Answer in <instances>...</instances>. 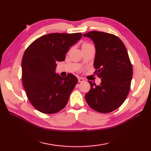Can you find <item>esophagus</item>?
<instances>
[{"label":"esophagus","instance_id":"34e87169","mask_svg":"<svg viewBox=\"0 0 151 151\" xmlns=\"http://www.w3.org/2000/svg\"><path fill=\"white\" fill-rule=\"evenodd\" d=\"M84 82V80L82 78H78V82Z\"/></svg>","mask_w":151,"mask_h":151}]
</instances>
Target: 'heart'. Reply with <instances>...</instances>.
Instances as JSON below:
<instances>
[{
	"label": "heart",
	"mask_w": 151,
	"mask_h": 151,
	"mask_svg": "<svg viewBox=\"0 0 151 151\" xmlns=\"http://www.w3.org/2000/svg\"><path fill=\"white\" fill-rule=\"evenodd\" d=\"M84 45V46H85V45H86H86H89V44H88V43H84V45Z\"/></svg>",
	"instance_id": "obj_1"
}]
</instances>
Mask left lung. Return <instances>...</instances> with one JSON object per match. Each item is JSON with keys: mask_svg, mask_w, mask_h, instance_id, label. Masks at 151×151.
<instances>
[{"mask_svg": "<svg viewBox=\"0 0 151 151\" xmlns=\"http://www.w3.org/2000/svg\"><path fill=\"white\" fill-rule=\"evenodd\" d=\"M93 41L94 67L100 85L90 84L85 96L88 105L101 113H109L120 107L129 94L132 78V66L122 41L114 34L91 31L83 34Z\"/></svg>", "mask_w": 151, "mask_h": 151, "instance_id": "left-lung-1", "label": "left lung"}]
</instances>
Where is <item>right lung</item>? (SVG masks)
I'll use <instances>...</instances> for the list:
<instances>
[{
	"mask_svg": "<svg viewBox=\"0 0 151 151\" xmlns=\"http://www.w3.org/2000/svg\"><path fill=\"white\" fill-rule=\"evenodd\" d=\"M81 33H52L35 40L22 59V81L33 106L44 114L62 110L77 84L73 74L62 77L56 73L57 62H62L69 48L82 37Z\"/></svg>",
	"mask_w": 151,
	"mask_h": 151,
	"instance_id": "add662e5",
	"label": "right lung"
}]
</instances>
